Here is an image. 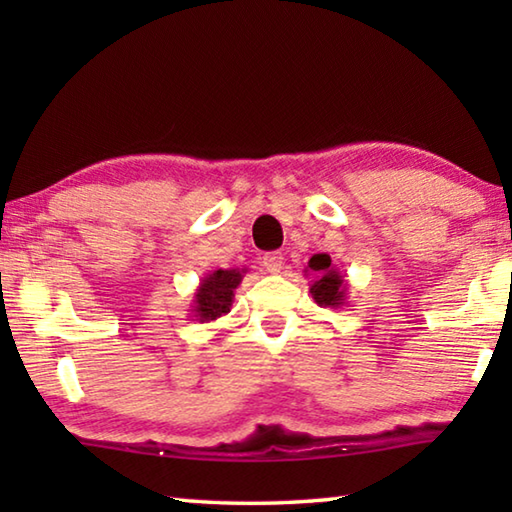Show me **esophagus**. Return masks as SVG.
<instances>
[{
	"mask_svg": "<svg viewBox=\"0 0 512 512\" xmlns=\"http://www.w3.org/2000/svg\"><path fill=\"white\" fill-rule=\"evenodd\" d=\"M262 264H264V268L268 273H280L282 271V266H284V257H282V253H266L264 257H262Z\"/></svg>",
	"mask_w": 512,
	"mask_h": 512,
	"instance_id": "34e87169",
	"label": "esophagus"
}]
</instances>
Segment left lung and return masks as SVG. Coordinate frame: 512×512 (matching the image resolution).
<instances>
[{
	"label": "left lung",
	"mask_w": 512,
	"mask_h": 512,
	"mask_svg": "<svg viewBox=\"0 0 512 512\" xmlns=\"http://www.w3.org/2000/svg\"><path fill=\"white\" fill-rule=\"evenodd\" d=\"M305 275L314 277L309 284V293L316 300V305L332 309L345 305V300H348V282H345L339 268L332 264V257L314 255L309 259Z\"/></svg>",
	"instance_id": "obj_1"
}]
</instances>
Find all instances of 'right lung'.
Returning a JSON list of instances; mask_svg holds the SVG:
<instances>
[{"instance_id":"1","label":"right lung","mask_w":512,"mask_h":512,"mask_svg":"<svg viewBox=\"0 0 512 512\" xmlns=\"http://www.w3.org/2000/svg\"><path fill=\"white\" fill-rule=\"evenodd\" d=\"M248 268H219V271L207 273L194 293L192 302V318L198 323H212L232 309L235 300V289L244 280Z\"/></svg>"}]
</instances>
